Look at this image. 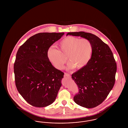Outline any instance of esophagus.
Masks as SVG:
<instances>
[{"label":"esophagus","instance_id":"esophagus-1","mask_svg":"<svg viewBox=\"0 0 128 128\" xmlns=\"http://www.w3.org/2000/svg\"><path fill=\"white\" fill-rule=\"evenodd\" d=\"M64 76H65V77H70V75L68 73H65V74H64Z\"/></svg>","mask_w":128,"mask_h":128}]
</instances>
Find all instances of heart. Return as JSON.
Wrapping results in <instances>:
<instances>
[{
	"label": "heart",
	"mask_w": 128,
	"mask_h": 128,
	"mask_svg": "<svg viewBox=\"0 0 128 128\" xmlns=\"http://www.w3.org/2000/svg\"><path fill=\"white\" fill-rule=\"evenodd\" d=\"M60 50L50 48L48 56L56 68L61 70L67 61L68 68L80 69L85 67L90 61L92 52L91 42L85 38L77 37H66L58 43Z\"/></svg>",
	"instance_id": "1"
}]
</instances>
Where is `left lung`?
<instances>
[{
  "label": "left lung",
  "instance_id": "left-lung-1",
  "mask_svg": "<svg viewBox=\"0 0 128 128\" xmlns=\"http://www.w3.org/2000/svg\"><path fill=\"white\" fill-rule=\"evenodd\" d=\"M68 35L81 37L92 43L90 61L73 73L72 78L79 89L78 94L74 96V102L84 108H94L103 102L114 85L116 61L108 46L97 36L84 32H70Z\"/></svg>",
  "mask_w": 128,
  "mask_h": 128
}]
</instances>
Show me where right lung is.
<instances>
[{"label": "right lung", "instance_id": "right-lung-1", "mask_svg": "<svg viewBox=\"0 0 128 128\" xmlns=\"http://www.w3.org/2000/svg\"><path fill=\"white\" fill-rule=\"evenodd\" d=\"M64 34H37L30 37L17 51L14 64L15 84L20 94L32 106H48L57 96L64 73L52 65L48 52Z\"/></svg>", "mask_w": 128, "mask_h": 128}]
</instances>
